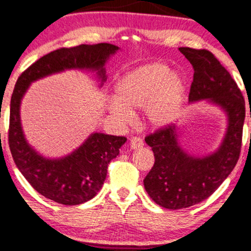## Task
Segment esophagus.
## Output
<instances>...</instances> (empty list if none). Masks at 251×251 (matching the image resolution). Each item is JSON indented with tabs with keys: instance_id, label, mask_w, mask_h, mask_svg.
Here are the masks:
<instances>
[{
	"instance_id": "obj_1",
	"label": "esophagus",
	"mask_w": 251,
	"mask_h": 251,
	"mask_svg": "<svg viewBox=\"0 0 251 251\" xmlns=\"http://www.w3.org/2000/svg\"><path fill=\"white\" fill-rule=\"evenodd\" d=\"M143 145H144V143H143L142 138H139V137H132L130 139V147L131 149H133V150L142 148Z\"/></svg>"
}]
</instances>
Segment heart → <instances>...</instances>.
Here are the masks:
<instances>
[{
	"label": "heart",
	"mask_w": 251,
	"mask_h": 251,
	"mask_svg": "<svg viewBox=\"0 0 251 251\" xmlns=\"http://www.w3.org/2000/svg\"><path fill=\"white\" fill-rule=\"evenodd\" d=\"M186 96L183 79L162 63L143 65L124 75L114 87L109 111L123 121L131 117V109L143 107L144 119L161 128L175 119Z\"/></svg>",
	"instance_id": "1"
}]
</instances>
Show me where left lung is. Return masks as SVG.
I'll return each mask as SVG.
<instances>
[{"instance_id": "8db88e82", "label": "left lung", "mask_w": 251, "mask_h": 251, "mask_svg": "<svg viewBox=\"0 0 251 251\" xmlns=\"http://www.w3.org/2000/svg\"><path fill=\"white\" fill-rule=\"evenodd\" d=\"M178 50L194 69L189 102L207 100L220 107L227 115V128L218 150L202 157L189 155L181 148L176 125L147 136L155 163L144 178L145 191L157 205L169 210L201 202L224 182L239 158L246 118L243 95L214 54L207 50Z\"/></svg>"}]
</instances>
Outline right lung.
<instances>
[{
  "mask_svg": "<svg viewBox=\"0 0 251 251\" xmlns=\"http://www.w3.org/2000/svg\"><path fill=\"white\" fill-rule=\"evenodd\" d=\"M118 50V46L107 43L56 50L33 63L16 81L10 100V152L25 178L50 200L73 206L93 199L106 180L109 162L119 155L126 138L95 132L70 155L57 159L46 158L25 138L20 120L21 100L32 82L69 69L96 71L102 85L107 79L104 64Z\"/></svg>",
  "mask_w": 251,
  "mask_h": 251,
  "instance_id": "1",
  "label": "right lung"
}]
</instances>
